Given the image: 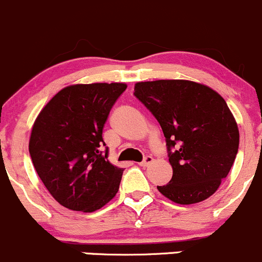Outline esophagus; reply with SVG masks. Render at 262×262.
I'll use <instances>...</instances> for the list:
<instances>
[{"label":"esophagus","mask_w":262,"mask_h":262,"mask_svg":"<svg viewBox=\"0 0 262 262\" xmlns=\"http://www.w3.org/2000/svg\"><path fill=\"white\" fill-rule=\"evenodd\" d=\"M152 162H153V157H152V156H146V157L143 158V161H142V162L139 163V165L143 166V167H147V166H149Z\"/></svg>","instance_id":"esophagus-1"}]
</instances>
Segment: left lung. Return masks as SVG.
<instances>
[{
  "mask_svg": "<svg viewBox=\"0 0 262 262\" xmlns=\"http://www.w3.org/2000/svg\"><path fill=\"white\" fill-rule=\"evenodd\" d=\"M134 96L162 128L172 179L158 191L178 204L213 195L227 178L239 146L236 120L210 87L185 80L138 82Z\"/></svg>",
  "mask_w": 262,
  "mask_h": 262,
  "instance_id": "obj_1",
  "label": "left lung"
}]
</instances>
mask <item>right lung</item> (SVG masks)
<instances>
[{"mask_svg":"<svg viewBox=\"0 0 262 262\" xmlns=\"http://www.w3.org/2000/svg\"><path fill=\"white\" fill-rule=\"evenodd\" d=\"M125 83L73 84L44 106L29 152L39 178L63 207L90 213L115 196L123 168L107 161L102 129Z\"/></svg>","mask_w":262,"mask_h":262,"instance_id":"obj_1","label":"right lung"}]
</instances>
